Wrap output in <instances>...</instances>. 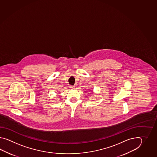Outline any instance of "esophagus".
Masks as SVG:
<instances>
[{"label": "esophagus", "instance_id": "obj_1", "mask_svg": "<svg viewBox=\"0 0 157 157\" xmlns=\"http://www.w3.org/2000/svg\"><path fill=\"white\" fill-rule=\"evenodd\" d=\"M70 88H71V89H74V88H75V86H70Z\"/></svg>", "mask_w": 157, "mask_h": 157}]
</instances>
